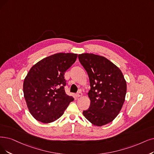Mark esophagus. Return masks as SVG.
<instances>
[{"mask_svg":"<svg viewBox=\"0 0 154 154\" xmlns=\"http://www.w3.org/2000/svg\"><path fill=\"white\" fill-rule=\"evenodd\" d=\"M82 95H83V94H82V91H78V94H77V97H82Z\"/></svg>","mask_w":154,"mask_h":154,"instance_id":"obj_1","label":"esophagus"}]
</instances>
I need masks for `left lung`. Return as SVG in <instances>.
Returning a JSON list of instances; mask_svg holds the SVG:
<instances>
[{"mask_svg":"<svg viewBox=\"0 0 154 154\" xmlns=\"http://www.w3.org/2000/svg\"><path fill=\"white\" fill-rule=\"evenodd\" d=\"M87 72L90 90V107L83 114L91 123L102 126L118 115L125 100L127 86L121 71L103 56L85 53L78 55Z\"/></svg>","mask_w":154,"mask_h":154,"instance_id":"left-lung-1","label":"left lung"}]
</instances>
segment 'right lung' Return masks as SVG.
<instances>
[{
	"instance_id": "add662e5",
	"label": "right lung",
	"mask_w": 154,
	"mask_h": 154,
	"mask_svg": "<svg viewBox=\"0 0 154 154\" xmlns=\"http://www.w3.org/2000/svg\"><path fill=\"white\" fill-rule=\"evenodd\" d=\"M78 54L57 53L32 67L23 83L24 97L30 114L43 123L54 122L64 114L74 98L64 90V73Z\"/></svg>"
}]
</instances>
